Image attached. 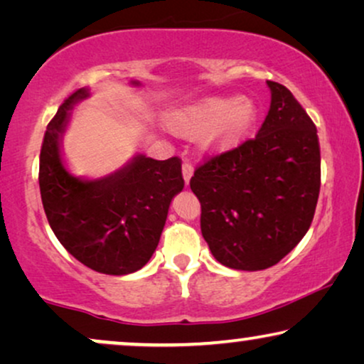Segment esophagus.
<instances>
[{"instance_id": "1", "label": "esophagus", "mask_w": 364, "mask_h": 364, "mask_svg": "<svg viewBox=\"0 0 364 364\" xmlns=\"http://www.w3.org/2000/svg\"><path fill=\"white\" fill-rule=\"evenodd\" d=\"M182 173H183V181H186V183L191 182V177L193 176V166L188 161L182 164Z\"/></svg>"}]
</instances>
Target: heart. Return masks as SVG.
<instances>
[{"label": "heart", "mask_w": 364, "mask_h": 364, "mask_svg": "<svg viewBox=\"0 0 364 364\" xmlns=\"http://www.w3.org/2000/svg\"><path fill=\"white\" fill-rule=\"evenodd\" d=\"M257 119V111L242 97H212L193 109L178 122L181 131L215 129L217 144L232 147L250 131Z\"/></svg>", "instance_id": "b5f03b06"}]
</instances>
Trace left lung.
I'll use <instances>...</instances> for the list:
<instances>
[{"label":"left lung","mask_w":364,"mask_h":364,"mask_svg":"<svg viewBox=\"0 0 364 364\" xmlns=\"http://www.w3.org/2000/svg\"><path fill=\"white\" fill-rule=\"evenodd\" d=\"M267 84L272 102L257 136L207 157L191 178L202 235L215 260L235 270H265L288 255L320 196L315 124L285 86Z\"/></svg>","instance_id":"obj_1"}]
</instances>
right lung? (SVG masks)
Listing matches in <instances>:
<instances>
[{"label":"right lung","instance_id":"obj_1","mask_svg":"<svg viewBox=\"0 0 364 364\" xmlns=\"http://www.w3.org/2000/svg\"><path fill=\"white\" fill-rule=\"evenodd\" d=\"M77 89L59 106L44 132L39 191L54 235L71 255L99 273L127 275L151 260L161 240L172 198L183 188L182 161L136 156L121 171L97 181L73 177L59 146Z\"/></svg>","mask_w":364,"mask_h":364}]
</instances>
